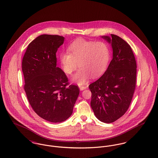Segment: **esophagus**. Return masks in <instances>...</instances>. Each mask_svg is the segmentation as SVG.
Masks as SVG:
<instances>
[{
	"label": "esophagus",
	"mask_w": 158,
	"mask_h": 158,
	"mask_svg": "<svg viewBox=\"0 0 158 158\" xmlns=\"http://www.w3.org/2000/svg\"><path fill=\"white\" fill-rule=\"evenodd\" d=\"M79 88H80V90H81V91H82V90L86 89L87 87H86V86H80Z\"/></svg>",
	"instance_id": "1"
}]
</instances>
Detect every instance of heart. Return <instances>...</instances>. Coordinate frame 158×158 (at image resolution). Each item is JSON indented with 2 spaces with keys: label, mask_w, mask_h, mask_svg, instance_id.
<instances>
[{
  "label": "heart",
  "mask_w": 158,
  "mask_h": 158,
  "mask_svg": "<svg viewBox=\"0 0 158 158\" xmlns=\"http://www.w3.org/2000/svg\"><path fill=\"white\" fill-rule=\"evenodd\" d=\"M67 52L59 56L61 67L65 74H71L79 66L71 79L79 85L86 84L91 76L95 79L102 76L110 60V48L102 41L77 39L68 47Z\"/></svg>",
  "instance_id": "heart-1"
}]
</instances>
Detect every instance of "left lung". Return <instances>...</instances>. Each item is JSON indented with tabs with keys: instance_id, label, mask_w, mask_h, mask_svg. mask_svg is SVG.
Segmentation results:
<instances>
[{
	"instance_id": "1",
	"label": "left lung",
	"mask_w": 158,
	"mask_h": 158,
	"mask_svg": "<svg viewBox=\"0 0 158 158\" xmlns=\"http://www.w3.org/2000/svg\"><path fill=\"white\" fill-rule=\"evenodd\" d=\"M113 49L107 70L91 84V108L101 122L111 123L122 117L132 100L136 81V62L129 44L114 35L102 36Z\"/></svg>"
}]
</instances>
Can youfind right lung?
<instances>
[{
    "label": "right lung",
    "instance_id": "1",
    "mask_svg": "<svg viewBox=\"0 0 158 158\" xmlns=\"http://www.w3.org/2000/svg\"><path fill=\"white\" fill-rule=\"evenodd\" d=\"M64 37L42 35L28 46L22 64L24 89L35 113L53 123H62L73 113L78 86L69 85L65 73L56 67V53Z\"/></svg>",
    "mask_w": 158,
    "mask_h": 158
}]
</instances>
